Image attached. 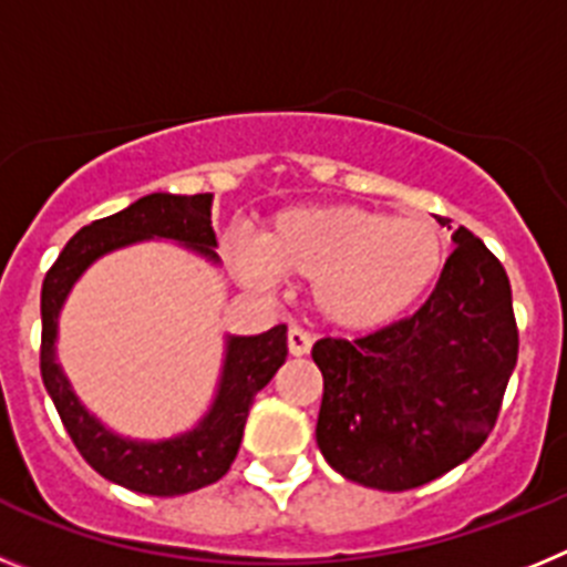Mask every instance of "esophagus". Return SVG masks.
<instances>
[{"label":"esophagus","mask_w":567,"mask_h":567,"mask_svg":"<svg viewBox=\"0 0 567 567\" xmlns=\"http://www.w3.org/2000/svg\"><path fill=\"white\" fill-rule=\"evenodd\" d=\"M287 346H289V354L292 358H303V354H309V349H312V334L303 332V329H289L287 334Z\"/></svg>","instance_id":"obj_1"}]
</instances>
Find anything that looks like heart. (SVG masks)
Listing matches in <instances>:
<instances>
[{"label": "heart", "instance_id": "b5f03b06", "mask_svg": "<svg viewBox=\"0 0 567 567\" xmlns=\"http://www.w3.org/2000/svg\"><path fill=\"white\" fill-rule=\"evenodd\" d=\"M449 260V238L425 215H389L358 204L280 209L258 238V252L235 249V278L267 289L272 272L312 280V307L340 332H374L434 287Z\"/></svg>", "mask_w": 567, "mask_h": 567}]
</instances>
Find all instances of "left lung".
I'll list each match as a JSON object with an SVG mask.
<instances>
[{"instance_id":"obj_1","label":"left lung","mask_w":567,"mask_h":567,"mask_svg":"<svg viewBox=\"0 0 567 567\" xmlns=\"http://www.w3.org/2000/svg\"><path fill=\"white\" fill-rule=\"evenodd\" d=\"M432 298L369 338H323L318 449L340 477L409 491L477 452L517 365V323L503 264L465 227L452 235Z\"/></svg>"}]
</instances>
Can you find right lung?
<instances>
[{
	"label": "right lung",
	"mask_w": 567,
	"mask_h": 567,
	"mask_svg": "<svg viewBox=\"0 0 567 567\" xmlns=\"http://www.w3.org/2000/svg\"><path fill=\"white\" fill-rule=\"evenodd\" d=\"M209 193L144 195L122 213L79 229L42 284V380L70 440L104 480L150 497H182L227 474L240 449L255 394L287 360V327L260 334H224L221 369L207 412L187 432L150 440L113 432L79 400L59 363V318L73 287L96 260L144 240H167L218 267L221 258L215 255L218 240L209 221Z\"/></svg>",
	"instance_id": "add662e5"
}]
</instances>
